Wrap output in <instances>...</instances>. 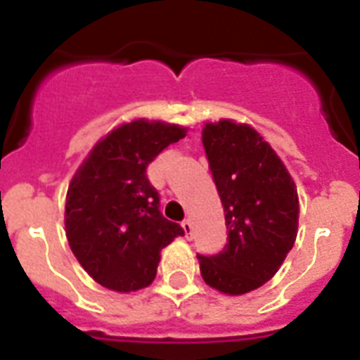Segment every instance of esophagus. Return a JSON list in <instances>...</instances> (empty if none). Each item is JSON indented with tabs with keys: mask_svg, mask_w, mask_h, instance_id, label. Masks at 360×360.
I'll list each match as a JSON object with an SVG mask.
<instances>
[{
	"mask_svg": "<svg viewBox=\"0 0 360 360\" xmlns=\"http://www.w3.org/2000/svg\"><path fill=\"white\" fill-rule=\"evenodd\" d=\"M181 226H183V230H185L186 239H191V237H192V230H194V228H192L191 219H185V220H183V222H181Z\"/></svg>",
	"mask_w": 360,
	"mask_h": 360,
	"instance_id": "34e87169",
	"label": "esophagus"
}]
</instances>
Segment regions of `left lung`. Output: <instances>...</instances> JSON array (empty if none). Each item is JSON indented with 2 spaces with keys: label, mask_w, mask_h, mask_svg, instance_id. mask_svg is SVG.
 Segmentation results:
<instances>
[{
  "label": "left lung",
  "mask_w": 360,
  "mask_h": 360,
  "mask_svg": "<svg viewBox=\"0 0 360 360\" xmlns=\"http://www.w3.org/2000/svg\"><path fill=\"white\" fill-rule=\"evenodd\" d=\"M202 141L224 207V250L202 256L214 290L243 295L274 276L293 248L299 224L295 183L273 147L248 124L222 120L203 127Z\"/></svg>",
  "instance_id": "obj_1"
}]
</instances>
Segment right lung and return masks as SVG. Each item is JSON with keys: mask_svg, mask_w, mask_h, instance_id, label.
<instances>
[{"mask_svg": "<svg viewBox=\"0 0 360 360\" xmlns=\"http://www.w3.org/2000/svg\"><path fill=\"white\" fill-rule=\"evenodd\" d=\"M186 129L136 120L93 147L67 191L65 230L76 259L95 282L121 293L155 280L160 250L185 230L164 219L146 169Z\"/></svg>", "mask_w": 360, "mask_h": 360, "instance_id": "1", "label": "right lung"}]
</instances>
